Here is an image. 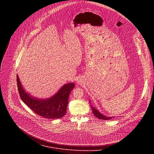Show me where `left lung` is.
<instances>
[{
  "instance_id": "1",
  "label": "left lung",
  "mask_w": 154,
  "mask_h": 154,
  "mask_svg": "<svg viewBox=\"0 0 154 154\" xmlns=\"http://www.w3.org/2000/svg\"><path fill=\"white\" fill-rule=\"evenodd\" d=\"M91 108H92V111H93V114L99 119H102V120H108V119H111L113 118V117H107V116H105L104 115H103L102 114H101L97 109H95L94 107H93L91 106Z\"/></svg>"
}]
</instances>
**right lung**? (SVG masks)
I'll return each instance as SVG.
<instances>
[{"label":"right lung","instance_id":"add662e5","mask_svg":"<svg viewBox=\"0 0 154 154\" xmlns=\"http://www.w3.org/2000/svg\"><path fill=\"white\" fill-rule=\"evenodd\" d=\"M16 79L18 91L21 100L36 114L48 119H58L65 115L70 93L75 87L74 83L64 85L53 97L43 100L29 95L22 86L17 75Z\"/></svg>","mask_w":154,"mask_h":154}]
</instances>
